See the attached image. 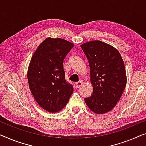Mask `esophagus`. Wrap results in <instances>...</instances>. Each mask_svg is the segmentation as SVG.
Instances as JSON below:
<instances>
[{
    "mask_svg": "<svg viewBox=\"0 0 146 146\" xmlns=\"http://www.w3.org/2000/svg\"><path fill=\"white\" fill-rule=\"evenodd\" d=\"M82 85H83V81H80L77 82V83H76V87H77V88L81 87Z\"/></svg>",
    "mask_w": 146,
    "mask_h": 146,
    "instance_id": "1",
    "label": "esophagus"
}]
</instances>
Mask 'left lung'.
<instances>
[{"instance_id": "obj_1", "label": "left lung", "mask_w": 146, "mask_h": 146, "mask_svg": "<svg viewBox=\"0 0 146 146\" xmlns=\"http://www.w3.org/2000/svg\"><path fill=\"white\" fill-rule=\"evenodd\" d=\"M90 67L93 94L85 103L96 114L113 109L126 85V73L120 53L114 47L94 40L81 45Z\"/></svg>"}]
</instances>
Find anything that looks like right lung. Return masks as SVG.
I'll use <instances>...</instances> for the list:
<instances>
[{"instance_id":"obj_1","label":"right lung","mask_w":146,"mask_h":146,"mask_svg":"<svg viewBox=\"0 0 146 146\" xmlns=\"http://www.w3.org/2000/svg\"><path fill=\"white\" fill-rule=\"evenodd\" d=\"M74 44L61 38H48L33 54L28 69L30 89L39 105L49 112L63 109L73 94L65 80L63 60Z\"/></svg>"}]
</instances>
